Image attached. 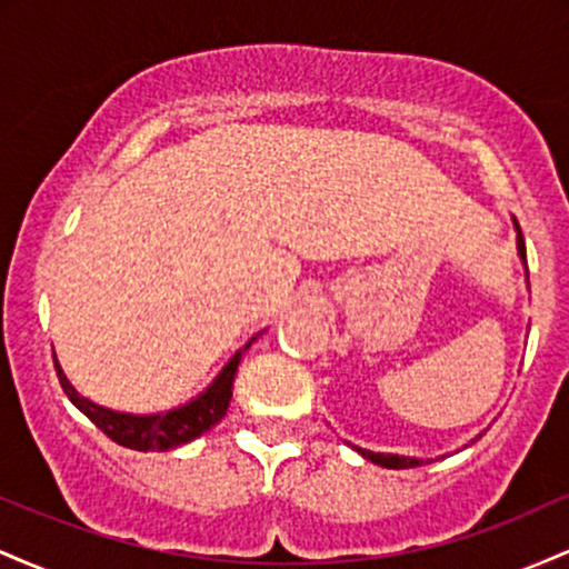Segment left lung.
<instances>
[{
  "label": "left lung",
  "instance_id": "1",
  "mask_svg": "<svg viewBox=\"0 0 569 569\" xmlns=\"http://www.w3.org/2000/svg\"><path fill=\"white\" fill-rule=\"evenodd\" d=\"M513 219V217H511ZM513 230H516V251H519V259H521V264L527 267V248H525V234H521V227H519V221L513 219ZM527 289H530V272H527ZM476 439H481V433L476 436ZM473 439V441H476ZM358 452H361L363 457H367V460H371L375 462V466H382V468H417V466H422V460L420 457H407V455H388V452H371V449H361V447H356Z\"/></svg>",
  "mask_w": 569,
  "mask_h": 569
}]
</instances>
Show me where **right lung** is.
<instances>
[{
  "label": "right lung",
  "instance_id": "right-lung-1",
  "mask_svg": "<svg viewBox=\"0 0 569 569\" xmlns=\"http://www.w3.org/2000/svg\"><path fill=\"white\" fill-rule=\"evenodd\" d=\"M264 331L253 335L248 342L240 348L230 361L221 367V371L213 377L211 385H208L202 393H198L194 398H189L187 403L181 407L168 409V411H158V415H130V411H114L101 407V403L90 401L77 393V388L67 380L63 375L61 363H58L56 352H53V361H56V375L61 380L63 393L69 396V401L74 403L77 409L82 411L88 420H93L109 439L120 443V447L136 449V452H168V449L181 447V443H189L198 436L211 430L221 417L227 415V407H230V398H232V382L234 375H238L240 361H243V352L262 337Z\"/></svg>",
  "mask_w": 569,
  "mask_h": 569
}]
</instances>
